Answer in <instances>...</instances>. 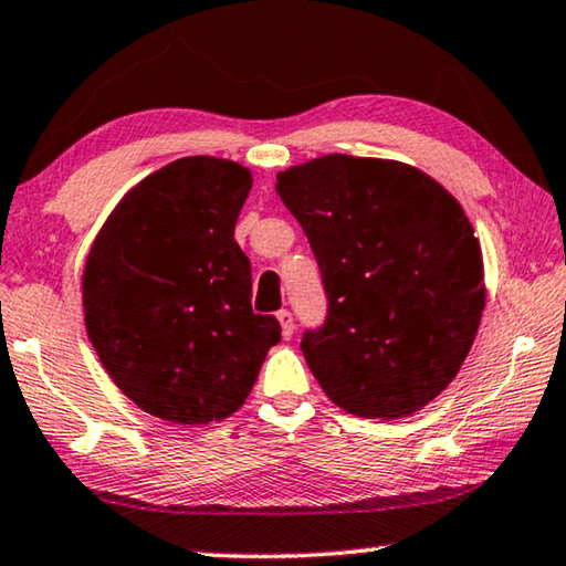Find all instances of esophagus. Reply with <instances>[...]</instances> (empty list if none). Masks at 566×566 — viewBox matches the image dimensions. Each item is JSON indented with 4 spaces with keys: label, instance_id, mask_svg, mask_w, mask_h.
Returning <instances> with one entry per match:
<instances>
[{
    "label": "esophagus",
    "instance_id": "34e87169",
    "mask_svg": "<svg viewBox=\"0 0 566 566\" xmlns=\"http://www.w3.org/2000/svg\"><path fill=\"white\" fill-rule=\"evenodd\" d=\"M276 319H280V325H282V337L290 339L294 335V317H292V312L290 310H280V312H276Z\"/></svg>",
    "mask_w": 566,
    "mask_h": 566
}]
</instances>
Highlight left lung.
<instances>
[{"instance_id":"1","label":"left lung","mask_w":566,"mask_h":566,"mask_svg":"<svg viewBox=\"0 0 566 566\" xmlns=\"http://www.w3.org/2000/svg\"><path fill=\"white\" fill-rule=\"evenodd\" d=\"M317 259L327 315L302 353L327 398L402 418L448 388L479 332L483 262L461 203L398 160L322 156L276 176Z\"/></svg>"}]
</instances>
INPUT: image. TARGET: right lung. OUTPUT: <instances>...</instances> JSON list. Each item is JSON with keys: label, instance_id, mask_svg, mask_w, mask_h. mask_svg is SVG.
<instances>
[{"label": "right lung", "instance_id": "obj_1", "mask_svg": "<svg viewBox=\"0 0 566 566\" xmlns=\"http://www.w3.org/2000/svg\"><path fill=\"white\" fill-rule=\"evenodd\" d=\"M249 188L234 160H174L125 196L87 254L90 343L125 396L170 423L239 410L282 339L280 322L251 310L234 239Z\"/></svg>", "mask_w": 566, "mask_h": 566}]
</instances>
